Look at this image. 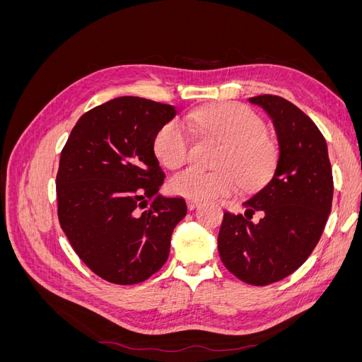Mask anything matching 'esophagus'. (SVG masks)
I'll return each mask as SVG.
<instances>
[{
	"instance_id": "1",
	"label": "esophagus",
	"mask_w": 362,
	"mask_h": 362,
	"mask_svg": "<svg viewBox=\"0 0 362 362\" xmlns=\"http://www.w3.org/2000/svg\"><path fill=\"white\" fill-rule=\"evenodd\" d=\"M199 205V201H194V199H187V206H189V210H194L196 206Z\"/></svg>"
}]
</instances>
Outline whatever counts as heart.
I'll list each match as a JSON object with an SVG mask.
<instances>
[{"mask_svg": "<svg viewBox=\"0 0 362 362\" xmlns=\"http://www.w3.org/2000/svg\"><path fill=\"white\" fill-rule=\"evenodd\" d=\"M201 133L225 141L218 152L217 170L187 168L175 173L169 189L184 198L202 201L234 193L238 185L254 189L264 181L276 161V145L266 133L262 119L235 103L202 107L189 115ZM189 129L175 119L163 125L154 139V152L163 166L178 169L190 157Z\"/></svg>", "mask_w": 362, "mask_h": 362, "instance_id": "b5f03b06", "label": "heart"}]
</instances>
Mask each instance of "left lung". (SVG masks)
Here are the masks:
<instances>
[{
    "label": "left lung",
    "instance_id": "8db88e82",
    "mask_svg": "<svg viewBox=\"0 0 362 362\" xmlns=\"http://www.w3.org/2000/svg\"><path fill=\"white\" fill-rule=\"evenodd\" d=\"M272 119L279 156L270 181L243 202V214L225 211L218 255L234 276L252 286L287 278L319 243L331 213L334 181L320 129L300 108L276 95L249 98ZM261 211L258 223L251 214Z\"/></svg>",
    "mask_w": 362,
    "mask_h": 362
}]
</instances>
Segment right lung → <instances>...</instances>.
<instances>
[{
    "label": "right lung",
    "mask_w": 362,
    "mask_h": 362,
    "mask_svg": "<svg viewBox=\"0 0 362 362\" xmlns=\"http://www.w3.org/2000/svg\"><path fill=\"white\" fill-rule=\"evenodd\" d=\"M173 105L119 96L84 113L64 145L56 180L59 221L84 264L131 286L166 262L182 198L158 193L164 172L154 152Z\"/></svg>",
    "instance_id": "1"
}]
</instances>
